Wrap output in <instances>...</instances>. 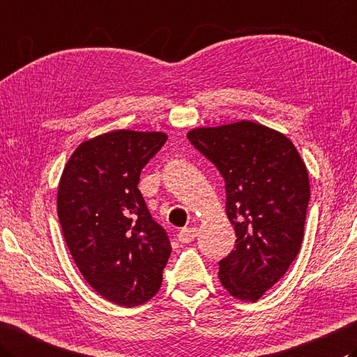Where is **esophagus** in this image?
Returning <instances> with one entry per match:
<instances>
[{
    "mask_svg": "<svg viewBox=\"0 0 357 357\" xmlns=\"http://www.w3.org/2000/svg\"><path fill=\"white\" fill-rule=\"evenodd\" d=\"M198 236V229L197 227H184L179 230L178 240L181 243H192Z\"/></svg>",
    "mask_w": 357,
    "mask_h": 357,
    "instance_id": "esophagus-1",
    "label": "esophagus"
}]
</instances>
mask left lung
<instances>
[{"instance_id":"8db88e82","label":"left lung","mask_w":357,"mask_h":357,"mask_svg":"<svg viewBox=\"0 0 357 357\" xmlns=\"http://www.w3.org/2000/svg\"><path fill=\"white\" fill-rule=\"evenodd\" d=\"M187 137L226 183L236 241L220 261V282L230 296L255 302L286 274L303 241L306 165L288 137L250 121L195 128Z\"/></svg>"}]
</instances>
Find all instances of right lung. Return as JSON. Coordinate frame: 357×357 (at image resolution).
<instances>
[{"mask_svg": "<svg viewBox=\"0 0 357 357\" xmlns=\"http://www.w3.org/2000/svg\"><path fill=\"white\" fill-rule=\"evenodd\" d=\"M165 132L116 130L80 144L60 178L57 213L77 268L97 294L137 306L156 294L172 254L139 176Z\"/></svg>", "mask_w": 357, "mask_h": 357, "instance_id": "right-lung-1", "label": "right lung"}]
</instances>
